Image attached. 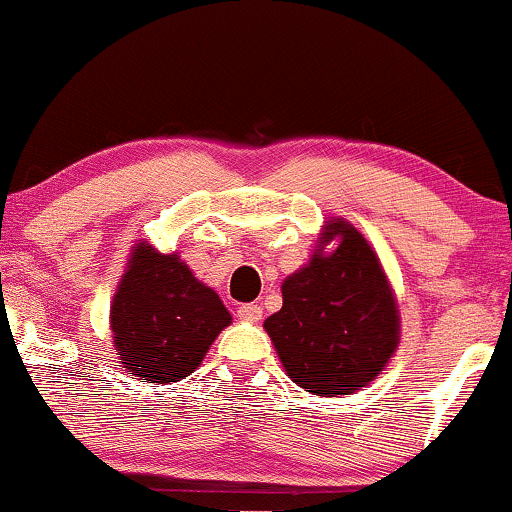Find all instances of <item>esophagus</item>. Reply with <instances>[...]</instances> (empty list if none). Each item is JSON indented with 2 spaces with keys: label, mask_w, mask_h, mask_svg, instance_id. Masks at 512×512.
<instances>
[{
  "label": "esophagus",
  "mask_w": 512,
  "mask_h": 512,
  "mask_svg": "<svg viewBox=\"0 0 512 512\" xmlns=\"http://www.w3.org/2000/svg\"><path fill=\"white\" fill-rule=\"evenodd\" d=\"M237 317H240L242 321H251V324H256V321H261V317H263V307L254 305V303L240 305L237 307Z\"/></svg>",
  "instance_id": "esophagus-1"
}]
</instances>
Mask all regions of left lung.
Masks as SVG:
<instances>
[{"label":"left lung","mask_w":512,"mask_h":512,"mask_svg":"<svg viewBox=\"0 0 512 512\" xmlns=\"http://www.w3.org/2000/svg\"><path fill=\"white\" fill-rule=\"evenodd\" d=\"M339 244L331 252L325 247ZM282 310L265 319L286 375L314 396L368 387L401 342V314L370 242L345 219L321 228L310 261L282 282Z\"/></svg>","instance_id":"8db88e82"}]
</instances>
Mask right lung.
Wrapping results in <instances>:
<instances>
[{
  "label": "right lung",
  "mask_w": 512,
  "mask_h": 512,
  "mask_svg": "<svg viewBox=\"0 0 512 512\" xmlns=\"http://www.w3.org/2000/svg\"><path fill=\"white\" fill-rule=\"evenodd\" d=\"M230 321L219 293L202 284L177 251L160 254L149 242H135L109 310L128 375L156 384L184 380Z\"/></svg>",
  "instance_id": "add662e5"
}]
</instances>
